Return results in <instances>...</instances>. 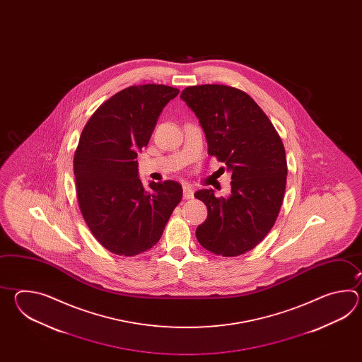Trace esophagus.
<instances>
[{"label": "esophagus", "instance_id": "1", "mask_svg": "<svg viewBox=\"0 0 362 362\" xmlns=\"http://www.w3.org/2000/svg\"><path fill=\"white\" fill-rule=\"evenodd\" d=\"M194 197V192L190 185H185L184 186V198L185 199H192Z\"/></svg>", "mask_w": 362, "mask_h": 362}]
</instances>
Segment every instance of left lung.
<instances>
[{
    "mask_svg": "<svg viewBox=\"0 0 362 362\" xmlns=\"http://www.w3.org/2000/svg\"><path fill=\"white\" fill-rule=\"evenodd\" d=\"M181 100L199 119L208 155L231 172L228 198H216L212 189L194 194L208 209L197 239L223 257L246 254L265 238L281 211L287 176L282 139L259 105L237 88L187 86Z\"/></svg>",
    "mask_w": 362,
    "mask_h": 362,
    "instance_id": "obj_1",
    "label": "left lung"
}]
</instances>
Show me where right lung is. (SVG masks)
<instances>
[{
  "label": "right lung",
  "instance_id": "1",
  "mask_svg": "<svg viewBox=\"0 0 362 362\" xmlns=\"http://www.w3.org/2000/svg\"><path fill=\"white\" fill-rule=\"evenodd\" d=\"M178 93L168 85L125 88L102 103L81 132L74 156L78 207L94 238L112 254L136 256L154 247L181 202L176 181H151L145 189L136 160Z\"/></svg>",
  "mask_w": 362,
  "mask_h": 362
}]
</instances>
